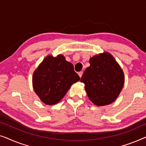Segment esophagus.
I'll return each instance as SVG.
<instances>
[{
  "mask_svg": "<svg viewBox=\"0 0 146 146\" xmlns=\"http://www.w3.org/2000/svg\"><path fill=\"white\" fill-rule=\"evenodd\" d=\"M82 74H83V72H78V75H79V76H80V78H81L82 77Z\"/></svg>",
  "mask_w": 146,
  "mask_h": 146,
  "instance_id": "1",
  "label": "esophagus"
}]
</instances>
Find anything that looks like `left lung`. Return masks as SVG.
<instances>
[{"label":"left lung","instance_id":"1","mask_svg":"<svg viewBox=\"0 0 146 146\" xmlns=\"http://www.w3.org/2000/svg\"><path fill=\"white\" fill-rule=\"evenodd\" d=\"M81 82L90 100L97 106L110 104L120 94L124 84V74L110 53L105 52L90 58Z\"/></svg>","mask_w":146,"mask_h":146}]
</instances>
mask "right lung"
Wrapping results in <instances>:
<instances>
[{"label": "right lung", "instance_id": "add662e5", "mask_svg": "<svg viewBox=\"0 0 146 146\" xmlns=\"http://www.w3.org/2000/svg\"><path fill=\"white\" fill-rule=\"evenodd\" d=\"M80 79L73 64L66 60L64 55H48L34 72L33 86L40 100L52 106L58 103Z\"/></svg>", "mask_w": 146, "mask_h": 146}]
</instances>
